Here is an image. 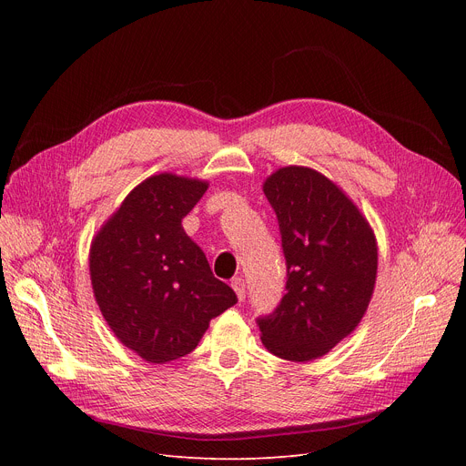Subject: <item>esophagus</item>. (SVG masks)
Here are the masks:
<instances>
[{"instance_id": "34e87169", "label": "esophagus", "mask_w": 466, "mask_h": 466, "mask_svg": "<svg viewBox=\"0 0 466 466\" xmlns=\"http://www.w3.org/2000/svg\"><path fill=\"white\" fill-rule=\"evenodd\" d=\"M232 289L236 290L238 300L246 299V281H243L241 278H234V279H232Z\"/></svg>"}]
</instances>
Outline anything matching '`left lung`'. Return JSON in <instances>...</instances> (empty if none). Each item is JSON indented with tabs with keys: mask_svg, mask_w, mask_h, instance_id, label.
<instances>
[{
	"mask_svg": "<svg viewBox=\"0 0 466 466\" xmlns=\"http://www.w3.org/2000/svg\"><path fill=\"white\" fill-rule=\"evenodd\" d=\"M264 194L278 217L287 283L278 308L257 325L270 353L311 360L351 334L369 308L376 238L348 196L315 169L281 167Z\"/></svg>",
	"mask_w": 466,
	"mask_h": 466,
	"instance_id": "8db88e82",
	"label": "left lung"
}]
</instances>
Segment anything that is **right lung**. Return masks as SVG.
Instances as JSON below:
<instances>
[{"instance_id":"1","label":"right lung","mask_w":466,"mask_h":466,"mask_svg":"<svg viewBox=\"0 0 466 466\" xmlns=\"http://www.w3.org/2000/svg\"><path fill=\"white\" fill-rule=\"evenodd\" d=\"M206 190L198 179L153 176L92 241L96 302L122 344L149 362L188 355L213 317L238 302L181 227Z\"/></svg>"}]
</instances>
